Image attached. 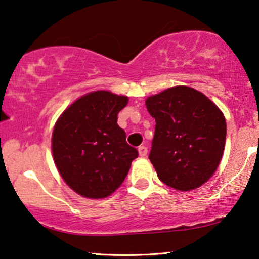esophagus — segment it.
<instances>
[{
    "label": "esophagus",
    "instance_id": "34e87169",
    "mask_svg": "<svg viewBox=\"0 0 259 259\" xmlns=\"http://www.w3.org/2000/svg\"><path fill=\"white\" fill-rule=\"evenodd\" d=\"M138 153H140L141 157H145L146 153H148V149H146L145 146H140V148H138Z\"/></svg>",
    "mask_w": 259,
    "mask_h": 259
}]
</instances>
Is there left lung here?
Returning <instances> with one entry per match:
<instances>
[{"instance_id": "1", "label": "left lung", "mask_w": 259, "mask_h": 259, "mask_svg": "<svg viewBox=\"0 0 259 259\" xmlns=\"http://www.w3.org/2000/svg\"><path fill=\"white\" fill-rule=\"evenodd\" d=\"M156 119L149 154L158 178L181 192L195 190L214 175L225 151L222 111L194 88L176 86L146 99Z\"/></svg>"}]
</instances>
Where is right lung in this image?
<instances>
[{
	"mask_svg": "<svg viewBox=\"0 0 259 259\" xmlns=\"http://www.w3.org/2000/svg\"><path fill=\"white\" fill-rule=\"evenodd\" d=\"M129 99L108 91L81 96L60 115L52 134L55 164L73 191L103 199L121 186L137 150L125 141L117 114Z\"/></svg>",
	"mask_w": 259,
	"mask_h": 259,
	"instance_id": "obj_1",
	"label": "right lung"
}]
</instances>
